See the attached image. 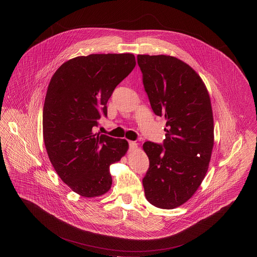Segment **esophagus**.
<instances>
[{"instance_id": "1", "label": "esophagus", "mask_w": 257, "mask_h": 257, "mask_svg": "<svg viewBox=\"0 0 257 257\" xmlns=\"http://www.w3.org/2000/svg\"><path fill=\"white\" fill-rule=\"evenodd\" d=\"M128 146H130V150L133 151V150H136L138 148V145L136 142H128Z\"/></svg>"}]
</instances>
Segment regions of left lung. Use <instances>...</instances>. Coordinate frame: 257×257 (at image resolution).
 Segmentation results:
<instances>
[{
  "instance_id": "1",
  "label": "left lung",
  "mask_w": 257,
  "mask_h": 257,
  "mask_svg": "<svg viewBox=\"0 0 257 257\" xmlns=\"http://www.w3.org/2000/svg\"><path fill=\"white\" fill-rule=\"evenodd\" d=\"M151 109L166 119L162 145L147 142L149 168L143 179L147 200L174 209L197 191L209 168L214 147L211 100L201 77L180 59L138 55Z\"/></svg>"
}]
</instances>
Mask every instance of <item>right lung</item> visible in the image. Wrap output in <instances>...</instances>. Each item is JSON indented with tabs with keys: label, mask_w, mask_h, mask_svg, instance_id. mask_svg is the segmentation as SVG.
I'll list each match as a JSON object with an SVG mask.
<instances>
[{
	"label": "right lung",
	"mask_w": 257,
	"mask_h": 257,
	"mask_svg": "<svg viewBox=\"0 0 257 257\" xmlns=\"http://www.w3.org/2000/svg\"><path fill=\"white\" fill-rule=\"evenodd\" d=\"M134 54H90L63 63L45 96L43 141L51 164L75 193L88 198L110 190V165L126 153L125 140L94 134L114 88L133 71Z\"/></svg>",
	"instance_id": "right-lung-1"
}]
</instances>
